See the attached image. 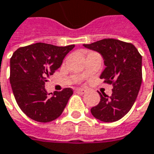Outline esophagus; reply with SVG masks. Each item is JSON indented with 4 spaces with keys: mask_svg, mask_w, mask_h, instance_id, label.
Masks as SVG:
<instances>
[{
    "mask_svg": "<svg viewBox=\"0 0 154 154\" xmlns=\"http://www.w3.org/2000/svg\"><path fill=\"white\" fill-rule=\"evenodd\" d=\"M85 89H82V88H77L76 89V92L78 93V94H84V93H85Z\"/></svg>",
    "mask_w": 154,
    "mask_h": 154,
    "instance_id": "obj_1",
    "label": "esophagus"
}]
</instances>
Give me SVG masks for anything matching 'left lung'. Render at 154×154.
Segmentation results:
<instances>
[{
    "mask_svg": "<svg viewBox=\"0 0 154 154\" xmlns=\"http://www.w3.org/2000/svg\"><path fill=\"white\" fill-rule=\"evenodd\" d=\"M99 52L106 66L100 78L112 85V94L99 93L100 101L91 109L93 117L103 122H115L131 110L142 83V57L133 44L107 38L84 44Z\"/></svg>",
    "mask_w": 154,
    "mask_h": 154,
    "instance_id": "1",
    "label": "left lung"
}]
</instances>
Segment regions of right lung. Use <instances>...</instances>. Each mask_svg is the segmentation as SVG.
<instances>
[{
    "label": "right lung",
    "instance_id": "add662e5",
    "mask_svg": "<svg viewBox=\"0 0 154 154\" xmlns=\"http://www.w3.org/2000/svg\"><path fill=\"white\" fill-rule=\"evenodd\" d=\"M74 47V44L58 47L37 42L19 48L10 58L9 80L14 98L21 110L33 120L50 122L63 112L73 94L72 89L55 91L50 97L44 85Z\"/></svg>",
    "mask_w": 154,
    "mask_h": 154
}]
</instances>
